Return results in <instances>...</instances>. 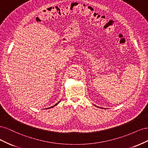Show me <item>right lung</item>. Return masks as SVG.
Returning a JSON list of instances; mask_svg holds the SVG:
<instances>
[{
	"label": "right lung",
	"mask_w": 148,
	"mask_h": 148,
	"mask_svg": "<svg viewBox=\"0 0 148 148\" xmlns=\"http://www.w3.org/2000/svg\"><path fill=\"white\" fill-rule=\"evenodd\" d=\"M59 102H58V103H57V104H55L54 106H52V107H49V108H52V107H54V106H57L58 104H59ZM49 109V108H48Z\"/></svg>",
	"instance_id": "right-lung-1"
}]
</instances>
